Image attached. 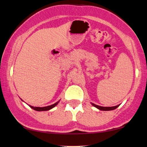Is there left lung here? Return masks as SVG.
<instances>
[{
    "label": "left lung",
    "mask_w": 147,
    "mask_h": 147,
    "mask_svg": "<svg viewBox=\"0 0 147 147\" xmlns=\"http://www.w3.org/2000/svg\"><path fill=\"white\" fill-rule=\"evenodd\" d=\"M91 105L92 106H94V107H96V109H98V110H100V111H113V110H115L117 108V107H119V105H117V106H114V107H101V106H98V105H96L94 104V103L91 102Z\"/></svg>",
    "instance_id": "obj_1"
}]
</instances>
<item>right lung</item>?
<instances>
[{"label": "right lung", "instance_id": "obj_1", "mask_svg": "<svg viewBox=\"0 0 147 147\" xmlns=\"http://www.w3.org/2000/svg\"><path fill=\"white\" fill-rule=\"evenodd\" d=\"M20 99H21V98H20ZM21 100H22V99H21ZM22 101H23V100H22ZM59 101H60V100H59V101H57V102H55V104L51 105H49V106L44 107H33V106H31V105H28L30 107V108L32 109H34V111H49V110H51V109H52L53 108H54V107L57 106V105L58 104H59Z\"/></svg>", "mask_w": 147, "mask_h": 147}]
</instances>
